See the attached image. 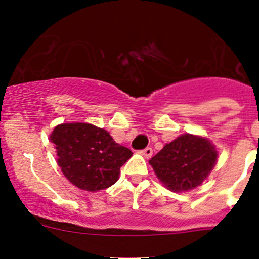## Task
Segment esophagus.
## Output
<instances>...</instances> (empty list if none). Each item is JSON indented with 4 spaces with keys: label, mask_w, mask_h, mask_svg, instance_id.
<instances>
[{
    "label": "esophagus",
    "mask_w": 259,
    "mask_h": 259,
    "mask_svg": "<svg viewBox=\"0 0 259 259\" xmlns=\"http://www.w3.org/2000/svg\"><path fill=\"white\" fill-rule=\"evenodd\" d=\"M140 154H142V155L144 156V158L149 159L151 155H153V149H151V148H145L144 150L140 151Z\"/></svg>",
    "instance_id": "1"
}]
</instances>
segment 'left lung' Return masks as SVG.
I'll use <instances>...</instances> for the list:
<instances>
[{"label": "left lung", "mask_w": 259, "mask_h": 259, "mask_svg": "<svg viewBox=\"0 0 259 259\" xmlns=\"http://www.w3.org/2000/svg\"><path fill=\"white\" fill-rule=\"evenodd\" d=\"M217 158L218 151L209 139L187 133L165 144L149 164L166 189L182 193L199 187L213 170Z\"/></svg>", "instance_id": "1"}]
</instances>
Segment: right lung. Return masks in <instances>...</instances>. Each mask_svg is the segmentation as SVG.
<instances>
[{"instance_id": "obj_1", "label": "right lung", "mask_w": 259, "mask_h": 259, "mask_svg": "<svg viewBox=\"0 0 259 259\" xmlns=\"http://www.w3.org/2000/svg\"><path fill=\"white\" fill-rule=\"evenodd\" d=\"M50 142L56 149L57 165L65 178L86 192H99L115 184L120 168L133 155L130 149L115 143L105 129L90 122L56 125Z\"/></svg>"}]
</instances>
